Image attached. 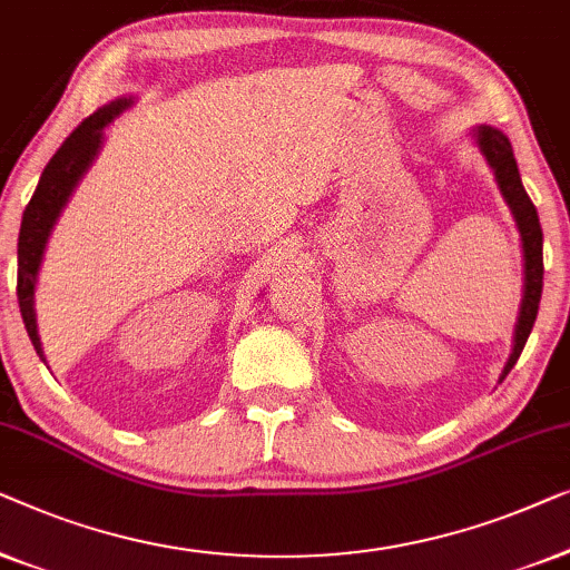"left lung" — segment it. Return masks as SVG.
<instances>
[{
    "label": "left lung",
    "instance_id": "1",
    "mask_svg": "<svg viewBox=\"0 0 570 570\" xmlns=\"http://www.w3.org/2000/svg\"><path fill=\"white\" fill-rule=\"evenodd\" d=\"M472 139H475L480 155L485 157L488 167L495 175L499 190L503 202L511 208L514 216L519 239H522V261H524V286H522V302H519V315L514 325V343H511V354L507 358V366L499 376V382L507 380V374L514 368L517 358L522 356V348L532 333V325L537 320V309H540L542 296V227L540 216H537L534 204L529 202L527 190L522 186V175H519L514 149H511L509 136L499 131V128L480 124L472 128Z\"/></svg>",
    "mask_w": 570,
    "mask_h": 570
}]
</instances>
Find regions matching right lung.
Returning a JSON list of instances; mask_svg holds the SVG:
<instances>
[{
  "mask_svg": "<svg viewBox=\"0 0 570 570\" xmlns=\"http://www.w3.org/2000/svg\"><path fill=\"white\" fill-rule=\"evenodd\" d=\"M134 106V98H116L108 106L95 110L90 118L79 124L67 141L61 144L59 151L46 165V170L38 180V188L30 204L22 214L20 237H18V302L22 312V323L33 343L36 354L43 358L41 335H38L36 320V284L38 271H41L43 253L48 237L59 222L63 206L69 204L71 194L98 159L102 141H106V126Z\"/></svg>",
  "mask_w": 570,
  "mask_h": 570,
  "instance_id": "right-lung-1",
  "label": "right lung"
}]
</instances>
